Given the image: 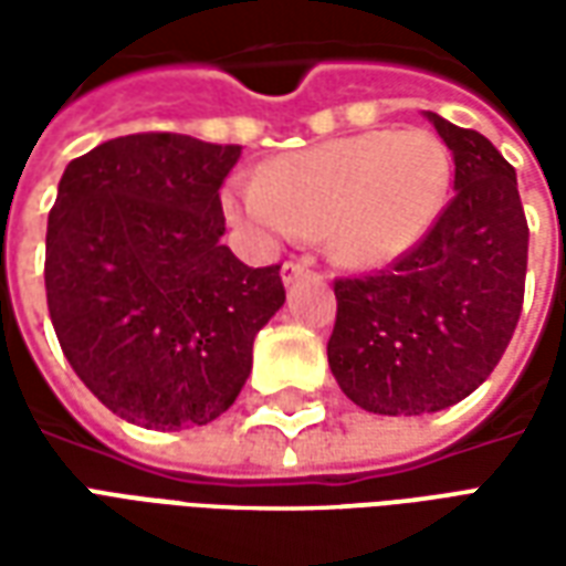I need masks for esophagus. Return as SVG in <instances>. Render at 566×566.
Listing matches in <instances>:
<instances>
[{
	"label": "esophagus",
	"mask_w": 566,
	"mask_h": 566,
	"mask_svg": "<svg viewBox=\"0 0 566 566\" xmlns=\"http://www.w3.org/2000/svg\"><path fill=\"white\" fill-rule=\"evenodd\" d=\"M308 272V263L306 260H287L282 266V282L284 284H294L296 279H303Z\"/></svg>",
	"instance_id": "1"
}]
</instances>
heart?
I'll return each instance as SVG.
<instances>
[{"instance_id": "heart-1", "label": "heart", "mask_w": 566, "mask_h": 566, "mask_svg": "<svg viewBox=\"0 0 566 566\" xmlns=\"http://www.w3.org/2000/svg\"><path fill=\"white\" fill-rule=\"evenodd\" d=\"M451 157L427 129H369L284 154L233 181L223 209L258 235H318L348 270L409 254L446 209Z\"/></svg>"}]
</instances>
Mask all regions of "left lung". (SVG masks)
<instances>
[{
  "label": "left lung",
  "mask_w": 566,
  "mask_h": 566,
  "mask_svg": "<svg viewBox=\"0 0 566 566\" xmlns=\"http://www.w3.org/2000/svg\"><path fill=\"white\" fill-rule=\"evenodd\" d=\"M454 160V197L394 266L339 279L327 360L376 416H424L482 385L524 300L527 221L515 169L491 142L427 112Z\"/></svg>",
  "instance_id": "8db88e82"
}]
</instances>
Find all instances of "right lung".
Returning <instances> with one entry per match:
<instances>
[{
  "mask_svg": "<svg viewBox=\"0 0 566 566\" xmlns=\"http://www.w3.org/2000/svg\"><path fill=\"white\" fill-rule=\"evenodd\" d=\"M239 145L178 133L108 139L72 160L48 214L44 287L63 355L115 416L185 430L223 416L282 308V266L223 245Z\"/></svg>",
  "mask_w": 566,
  "mask_h": 566,
  "instance_id": "right-lung-1",
  "label": "right lung"
}]
</instances>
